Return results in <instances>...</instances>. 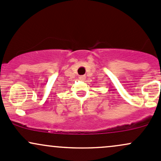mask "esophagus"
Here are the masks:
<instances>
[{
    "label": "esophagus",
    "mask_w": 161,
    "mask_h": 161,
    "mask_svg": "<svg viewBox=\"0 0 161 161\" xmlns=\"http://www.w3.org/2000/svg\"><path fill=\"white\" fill-rule=\"evenodd\" d=\"M79 79H80V80H84L86 79V77L84 75H83V76H80V77H79Z\"/></svg>",
    "instance_id": "1"
}]
</instances>
